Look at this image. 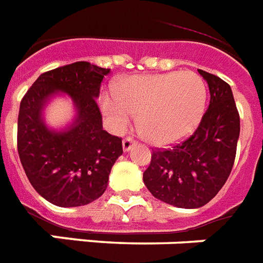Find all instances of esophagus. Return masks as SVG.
Masks as SVG:
<instances>
[{
	"mask_svg": "<svg viewBox=\"0 0 263 263\" xmlns=\"http://www.w3.org/2000/svg\"><path fill=\"white\" fill-rule=\"evenodd\" d=\"M133 145H136V141H134L133 138L127 137L123 140V142H122V148H123V151H125V152H129L130 149L133 148Z\"/></svg>",
	"mask_w": 263,
	"mask_h": 263,
	"instance_id": "34e87169",
	"label": "esophagus"
}]
</instances>
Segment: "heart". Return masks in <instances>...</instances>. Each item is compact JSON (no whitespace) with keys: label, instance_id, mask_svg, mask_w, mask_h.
<instances>
[{"label":"heart","instance_id":"1","mask_svg":"<svg viewBox=\"0 0 263 263\" xmlns=\"http://www.w3.org/2000/svg\"><path fill=\"white\" fill-rule=\"evenodd\" d=\"M208 89L195 72L132 76L102 96V111L115 132H123L138 114V127L149 142L171 145L197 127Z\"/></svg>","mask_w":263,"mask_h":263}]
</instances>
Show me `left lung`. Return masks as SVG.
Returning <instances> with one entry per match:
<instances>
[{
    "instance_id": "1",
    "label": "left lung",
    "mask_w": 263,
    "mask_h": 263,
    "mask_svg": "<svg viewBox=\"0 0 263 263\" xmlns=\"http://www.w3.org/2000/svg\"><path fill=\"white\" fill-rule=\"evenodd\" d=\"M211 102L193 136L167 151H153L144 183L168 205L197 209L221 190L234 167L240 118L232 89L220 77L198 69Z\"/></svg>"
}]
</instances>
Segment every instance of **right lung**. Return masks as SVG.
Instances as JSON below:
<instances>
[{
    "label": "right lung",
    "mask_w": 263,
    "mask_h": 263,
    "mask_svg": "<svg viewBox=\"0 0 263 263\" xmlns=\"http://www.w3.org/2000/svg\"><path fill=\"white\" fill-rule=\"evenodd\" d=\"M110 69L74 62L46 72L20 103L17 149L29 183L37 194L61 208L81 206L106 191L108 175L122 151V140L103 130L96 99ZM57 96L75 108L72 122L54 129L44 110Z\"/></svg>",
    "instance_id": "obj_1"
}]
</instances>
